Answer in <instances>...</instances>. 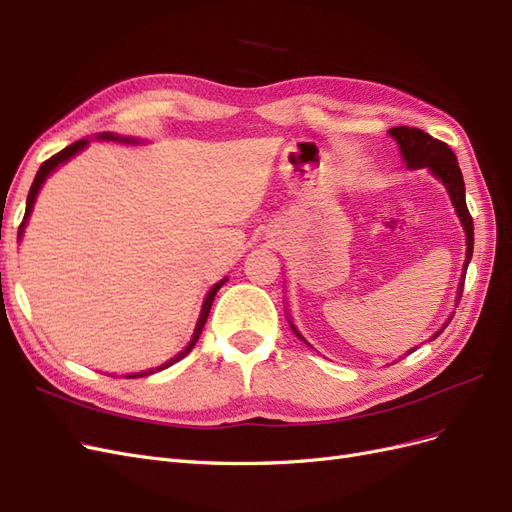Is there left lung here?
I'll return each instance as SVG.
<instances>
[{
  "label": "left lung",
  "mask_w": 512,
  "mask_h": 512,
  "mask_svg": "<svg viewBox=\"0 0 512 512\" xmlns=\"http://www.w3.org/2000/svg\"><path fill=\"white\" fill-rule=\"evenodd\" d=\"M391 136L397 141V145L401 149V156H404L408 168H429L431 173L446 185L448 196H451L455 211H457L459 220L463 224V230H466V239H468L466 269H468V262L472 258V247H474V224H472V215H470L468 205H466V183H463L461 168L457 164L453 149L448 147L446 143L438 141V138H433V136H429L427 132L418 130V128H408V126L391 128ZM463 282H466V277L461 280L459 292L463 290ZM459 297H461V294H459ZM294 333L299 335L297 329H294ZM440 333L442 331H438L433 337H438ZM410 352H414V350H410Z\"/></svg>",
  "instance_id": "obj_1"
}]
</instances>
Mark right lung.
Masks as SVG:
<instances>
[{
	"mask_svg": "<svg viewBox=\"0 0 512 512\" xmlns=\"http://www.w3.org/2000/svg\"><path fill=\"white\" fill-rule=\"evenodd\" d=\"M100 138H117V136H113V134H102ZM85 145H87V138H83V141H76V143H72V145H68L66 149H61L59 153H55V156H51L49 160L46 162H42V166L38 168V173H36V179H34V183H32V188H29V194H27V207H25V218H23V222H21V228H19V237L23 235V228H25V220L29 218V213H32V207H34V200H36V196H38V190L42 188V183H44V179L49 177L53 170L59 166V164H64V162H68L74 153H79L81 149H85ZM226 280H222V282H218L215 284L209 292H207V299H205V303H203V312H200V318H198V324H196V331H194V335H192V339H190V344L185 346V350L183 352H179L175 359H170L168 363H164V365H160L158 367V371L160 369H166V367H170L173 363H177V361H181L185 354H190L192 352V348L196 346V342H198V337H200V333H203V327H205V322H207V316H209V309H211V303H213V299H215V294H218V290L222 288V284H224ZM149 374H153V369H149V371H143V374H132V376H128V378H143V376H149Z\"/></svg>",
	"mask_w": 512,
	"mask_h": 512,
	"instance_id": "add662e5",
	"label": "right lung"
}]
</instances>
